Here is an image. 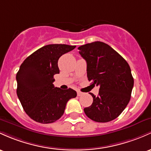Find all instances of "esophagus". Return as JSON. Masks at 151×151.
<instances>
[{
	"label": "esophagus",
	"mask_w": 151,
	"mask_h": 151,
	"mask_svg": "<svg viewBox=\"0 0 151 151\" xmlns=\"http://www.w3.org/2000/svg\"><path fill=\"white\" fill-rule=\"evenodd\" d=\"M77 95L78 96H82L83 95V93L81 92H79V91H77Z\"/></svg>",
	"instance_id": "obj_1"
}]
</instances>
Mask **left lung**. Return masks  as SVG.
<instances>
[{
	"mask_svg": "<svg viewBox=\"0 0 151 151\" xmlns=\"http://www.w3.org/2000/svg\"><path fill=\"white\" fill-rule=\"evenodd\" d=\"M78 49L87 62L88 80L100 86L98 95L90 93L93 102L84 109V113L95 122L115 120L131 97L134 80L130 66L111 46L101 41L84 44Z\"/></svg>",
	"mask_w": 151,
	"mask_h": 151,
	"instance_id": "1",
	"label": "left lung"
}]
</instances>
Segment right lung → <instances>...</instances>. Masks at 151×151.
I'll return each mask as SVG.
<instances>
[{
	"label": "right lung",
	"mask_w": 151,
	"mask_h": 151,
	"mask_svg": "<svg viewBox=\"0 0 151 151\" xmlns=\"http://www.w3.org/2000/svg\"><path fill=\"white\" fill-rule=\"evenodd\" d=\"M76 46L49 44L28 57L16 74L17 92L26 113L43 124L57 121L63 115L66 105L77 97L74 89L54 87V75L59 74L58 60Z\"/></svg>",
	"instance_id": "1"
}]
</instances>
